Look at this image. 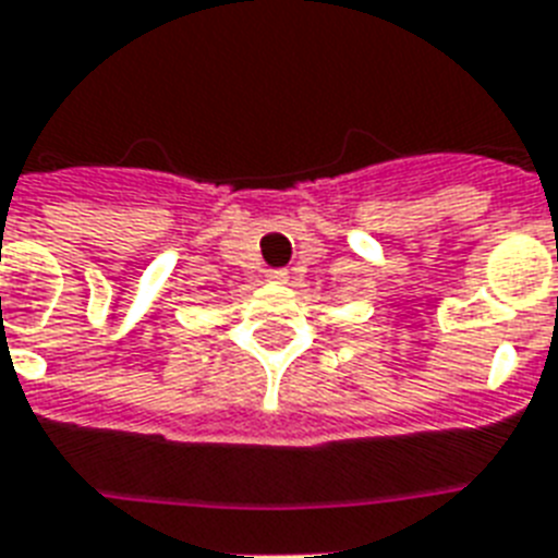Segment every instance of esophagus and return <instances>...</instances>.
<instances>
[{
	"label": "esophagus",
	"mask_w": 558,
	"mask_h": 558,
	"mask_svg": "<svg viewBox=\"0 0 558 558\" xmlns=\"http://www.w3.org/2000/svg\"><path fill=\"white\" fill-rule=\"evenodd\" d=\"M267 279H270V282H288V270H267Z\"/></svg>",
	"instance_id": "esophagus-1"
}]
</instances>
